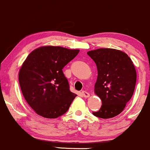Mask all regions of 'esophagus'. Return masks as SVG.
I'll list each match as a JSON object with an SVG mask.
<instances>
[{"instance_id": "1", "label": "esophagus", "mask_w": 150, "mask_h": 150, "mask_svg": "<svg viewBox=\"0 0 150 150\" xmlns=\"http://www.w3.org/2000/svg\"><path fill=\"white\" fill-rule=\"evenodd\" d=\"M81 94L84 98H88L89 96H90V94H89L88 92H86V91H82Z\"/></svg>"}]
</instances>
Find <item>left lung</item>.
Masks as SVG:
<instances>
[{
    "label": "left lung",
    "mask_w": 150,
    "mask_h": 150,
    "mask_svg": "<svg viewBox=\"0 0 150 150\" xmlns=\"http://www.w3.org/2000/svg\"><path fill=\"white\" fill-rule=\"evenodd\" d=\"M96 64L97 80L94 93L102 105L93 114L100 118L115 117L122 112L135 88V67L127 54L110 48H100L87 52Z\"/></svg>",
    "instance_id": "obj_1"
}]
</instances>
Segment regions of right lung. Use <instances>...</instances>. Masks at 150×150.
Instances as JSON below:
<instances>
[{
  "mask_svg": "<svg viewBox=\"0 0 150 150\" xmlns=\"http://www.w3.org/2000/svg\"><path fill=\"white\" fill-rule=\"evenodd\" d=\"M79 52L59 46H42L27 57L19 71V83L25 100L35 112L46 118L64 114L76 94L62 69Z\"/></svg>",
  "mask_w": 150,
  "mask_h": 150,
  "instance_id": "obj_1",
  "label": "right lung"
}]
</instances>
